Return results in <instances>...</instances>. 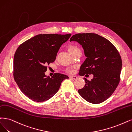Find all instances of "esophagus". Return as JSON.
<instances>
[{
    "label": "esophagus",
    "instance_id": "1",
    "mask_svg": "<svg viewBox=\"0 0 132 132\" xmlns=\"http://www.w3.org/2000/svg\"><path fill=\"white\" fill-rule=\"evenodd\" d=\"M70 78L72 79H77L78 78V77L77 76H70Z\"/></svg>",
    "mask_w": 132,
    "mask_h": 132
}]
</instances>
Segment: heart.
<instances>
[{
  "instance_id": "obj_1",
  "label": "heart",
  "mask_w": 132,
  "mask_h": 132,
  "mask_svg": "<svg viewBox=\"0 0 132 132\" xmlns=\"http://www.w3.org/2000/svg\"><path fill=\"white\" fill-rule=\"evenodd\" d=\"M69 51H70L71 54H72L73 53H75L77 51H80V50L78 47L76 46H70V47L69 48ZM66 71L67 72L70 73H72L74 72V70H73V68L70 67V68H68L67 69H66Z\"/></svg>"
}]
</instances>
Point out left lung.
Returning <instances> with one entry per match:
<instances>
[{
  "instance_id": "obj_1",
  "label": "left lung",
  "mask_w": 132,
  "mask_h": 132,
  "mask_svg": "<svg viewBox=\"0 0 132 132\" xmlns=\"http://www.w3.org/2000/svg\"><path fill=\"white\" fill-rule=\"evenodd\" d=\"M70 40L80 43L86 56L80 76L94 75L91 80L84 78L86 84L78 93L91 103H101L111 96L119 84L122 69L119 52L109 40L94 33L77 34Z\"/></svg>"
}]
</instances>
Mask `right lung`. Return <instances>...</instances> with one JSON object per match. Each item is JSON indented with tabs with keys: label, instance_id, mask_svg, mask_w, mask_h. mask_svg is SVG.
<instances>
[{
	"label": "right lung",
	"instance_id": "add662e5",
	"mask_svg": "<svg viewBox=\"0 0 132 132\" xmlns=\"http://www.w3.org/2000/svg\"><path fill=\"white\" fill-rule=\"evenodd\" d=\"M71 35L39 34L22 43L13 59V78L19 88L29 99L42 102L48 100L60 88L67 76L55 73L45 75L47 65L55 60L57 53Z\"/></svg>",
	"mask_w": 132,
	"mask_h": 132
}]
</instances>
